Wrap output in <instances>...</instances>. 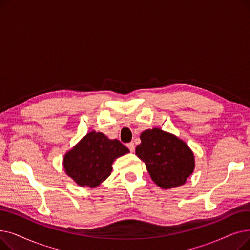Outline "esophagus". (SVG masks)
<instances>
[{
    "label": "esophagus",
    "instance_id": "1",
    "mask_svg": "<svg viewBox=\"0 0 250 250\" xmlns=\"http://www.w3.org/2000/svg\"><path fill=\"white\" fill-rule=\"evenodd\" d=\"M126 146H127V148L129 149V151H130V152H134V151H135V144H134L133 142L128 143Z\"/></svg>",
    "mask_w": 250,
    "mask_h": 250
}]
</instances>
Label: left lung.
<instances>
[{
  "label": "left lung",
  "mask_w": 250,
  "mask_h": 250,
  "mask_svg": "<svg viewBox=\"0 0 250 250\" xmlns=\"http://www.w3.org/2000/svg\"><path fill=\"white\" fill-rule=\"evenodd\" d=\"M136 155L145 162L152 180L167 189L185 185L193 172L194 157L187 144L160 128L141 134Z\"/></svg>",
  "instance_id": "8db88e82"
}]
</instances>
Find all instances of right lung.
<instances>
[{"mask_svg":"<svg viewBox=\"0 0 250 250\" xmlns=\"http://www.w3.org/2000/svg\"><path fill=\"white\" fill-rule=\"evenodd\" d=\"M128 152L118 140H109L102 133L91 132L65 154L63 168L77 185L95 188L110 175L111 165L117 157Z\"/></svg>","mask_w":250,"mask_h":250,"instance_id":"add662e5","label":"right lung"}]
</instances>
